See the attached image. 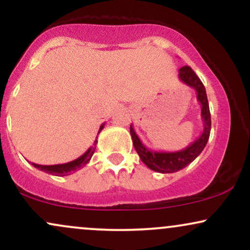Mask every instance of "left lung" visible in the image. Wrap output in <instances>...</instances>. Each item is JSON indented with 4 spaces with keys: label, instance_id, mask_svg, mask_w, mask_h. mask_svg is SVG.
<instances>
[{
    "label": "left lung",
    "instance_id": "left-lung-1",
    "mask_svg": "<svg viewBox=\"0 0 250 250\" xmlns=\"http://www.w3.org/2000/svg\"><path fill=\"white\" fill-rule=\"evenodd\" d=\"M179 80L196 91V99L201 104V119L203 121V130L193 143L177 151H154L143 145L140 137L135 133L133 125H130L131 139H133L134 147L136 149L140 159L149 169L157 171V173H175V171H179L190 165L202 153L208 142L209 135H210V111H209L205 85L201 82L199 76L188 65L180 68Z\"/></svg>",
    "mask_w": 250,
    "mask_h": 250
}]
</instances>
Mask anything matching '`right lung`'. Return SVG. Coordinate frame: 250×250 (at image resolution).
Returning <instances> with one entry per match:
<instances>
[{
  "instance_id": "add662e5",
  "label": "right lung",
  "mask_w": 250,
  "mask_h": 250,
  "mask_svg": "<svg viewBox=\"0 0 250 250\" xmlns=\"http://www.w3.org/2000/svg\"><path fill=\"white\" fill-rule=\"evenodd\" d=\"M103 128H104V123H102L101 125V127H100L97 135L101 133V130ZM96 143H97V140L94 141L93 146H91L90 148H88V150L85 151L84 154L81 155L80 157H77V159L74 160V161L62 163V165H53V166H43V165H37V163H33V166L35 168L40 169V170L45 171V173L51 174V175H55V176H67V175H69L71 173H74V171L79 170L80 168H82L83 166H85L89 161H90L91 156H93V154L95 153Z\"/></svg>"
}]
</instances>
